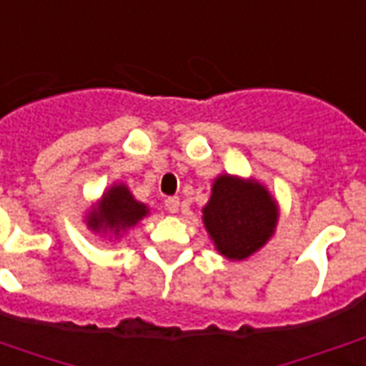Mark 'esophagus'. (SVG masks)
<instances>
[{"instance_id":"34e87169","label":"esophagus","mask_w":366,"mask_h":366,"mask_svg":"<svg viewBox=\"0 0 366 366\" xmlns=\"http://www.w3.org/2000/svg\"><path fill=\"white\" fill-rule=\"evenodd\" d=\"M164 207H167L168 214H178V209H180V199L167 198L164 199Z\"/></svg>"}]
</instances>
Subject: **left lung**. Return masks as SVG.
I'll use <instances>...</instances> for the list:
<instances>
[{
	"label": "left lung",
	"mask_w": 366,
	"mask_h": 366,
	"mask_svg": "<svg viewBox=\"0 0 366 366\" xmlns=\"http://www.w3.org/2000/svg\"><path fill=\"white\" fill-rule=\"evenodd\" d=\"M215 249L231 261H243L257 253L274 235L278 204L270 192L254 178L217 176L212 198L202 209Z\"/></svg>",
	"instance_id": "left-lung-1"
}]
</instances>
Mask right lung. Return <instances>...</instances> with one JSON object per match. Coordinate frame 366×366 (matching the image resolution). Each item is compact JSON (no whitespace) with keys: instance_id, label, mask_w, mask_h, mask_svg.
<instances>
[{"instance_id":"add662e5","label":"right lung","mask_w":366,"mask_h":366,"mask_svg":"<svg viewBox=\"0 0 366 366\" xmlns=\"http://www.w3.org/2000/svg\"><path fill=\"white\" fill-rule=\"evenodd\" d=\"M149 215V207L137 202L125 184H113L112 188L104 192L97 206L86 217V223L96 233H112L119 237L131 227Z\"/></svg>"}]
</instances>
